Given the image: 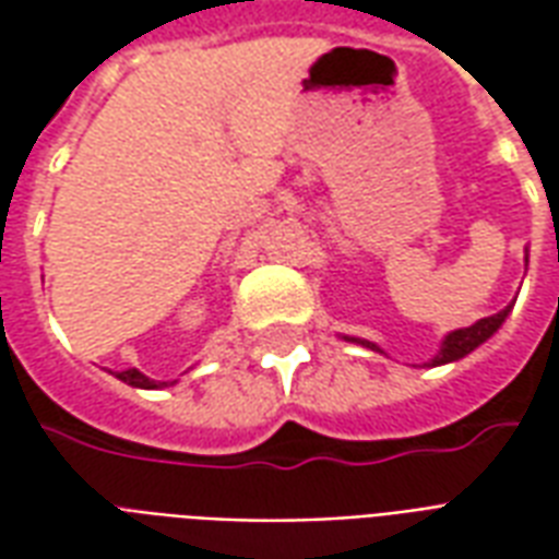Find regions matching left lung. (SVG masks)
<instances>
[{
    "mask_svg": "<svg viewBox=\"0 0 559 559\" xmlns=\"http://www.w3.org/2000/svg\"><path fill=\"white\" fill-rule=\"evenodd\" d=\"M509 308H512V305H509ZM509 308H503L500 314L481 317L479 323H473V326H467V329H455L452 335H445L443 347H440V353L433 356L431 365L455 362V359H464L469 350H476L479 344H485V341L491 338L497 329L503 326V320L509 317ZM359 344L371 347V350H380V347H377V344H371V341H359Z\"/></svg>",
    "mask_w": 559,
    "mask_h": 559,
    "instance_id": "obj_1",
    "label": "left lung"
}]
</instances>
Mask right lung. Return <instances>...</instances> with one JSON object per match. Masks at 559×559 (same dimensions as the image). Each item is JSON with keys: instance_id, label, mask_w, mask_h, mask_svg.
I'll use <instances>...</instances> for the list:
<instances>
[{"instance_id": "right-lung-1", "label": "right lung", "mask_w": 559, "mask_h": 559, "mask_svg": "<svg viewBox=\"0 0 559 559\" xmlns=\"http://www.w3.org/2000/svg\"><path fill=\"white\" fill-rule=\"evenodd\" d=\"M119 380H122V383H128V386H140V389H158V386H167V383H155V380H148L146 374H140V371H134V368H131V371H119Z\"/></svg>"}]
</instances>
